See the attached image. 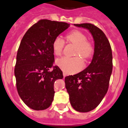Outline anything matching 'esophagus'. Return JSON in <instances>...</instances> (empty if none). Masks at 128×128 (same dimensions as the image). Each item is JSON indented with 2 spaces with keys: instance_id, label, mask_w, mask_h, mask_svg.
<instances>
[{
  "instance_id": "esophagus-1",
  "label": "esophagus",
  "mask_w": 128,
  "mask_h": 128,
  "mask_svg": "<svg viewBox=\"0 0 128 128\" xmlns=\"http://www.w3.org/2000/svg\"><path fill=\"white\" fill-rule=\"evenodd\" d=\"M63 76H64V78H65L66 76V74L65 72H63Z\"/></svg>"
}]
</instances>
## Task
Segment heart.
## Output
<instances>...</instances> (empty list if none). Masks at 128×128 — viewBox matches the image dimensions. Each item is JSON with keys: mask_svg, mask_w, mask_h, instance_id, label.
Returning a JSON list of instances; mask_svg holds the SVG:
<instances>
[{"mask_svg": "<svg viewBox=\"0 0 128 128\" xmlns=\"http://www.w3.org/2000/svg\"><path fill=\"white\" fill-rule=\"evenodd\" d=\"M68 42L76 45L74 56H80L84 59L90 58L92 56L94 48L92 44L87 41L85 34L78 30H74L66 36ZM64 42L60 37H56L52 43V50L54 55L59 56L62 54ZM56 64L68 74H72L78 72L83 66V61L80 57H62L56 60Z\"/></svg>", "mask_w": 128, "mask_h": 128, "instance_id": "b5f03b06", "label": "heart"}]
</instances>
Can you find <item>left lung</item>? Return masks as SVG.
Masks as SVG:
<instances>
[{"label": "left lung", "mask_w": 128, "mask_h": 128, "mask_svg": "<svg viewBox=\"0 0 128 128\" xmlns=\"http://www.w3.org/2000/svg\"><path fill=\"white\" fill-rule=\"evenodd\" d=\"M74 26L88 30L95 42L90 64L82 72L65 78L72 107L78 112H87L96 108L107 94L112 71V54L108 39L100 28L90 23Z\"/></svg>", "instance_id": "8db88e82"}]
</instances>
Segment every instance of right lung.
Returning a JSON list of instances; mask_svg holds the SVG:
<instances>
[{"label":"right lung","mask_w":128,"mask_h":128,"mask_svg":"<svg viewBox=\"0 0 128 128\" xmlns=\"http://www.w3.org/2000/svg\"><path fill=\"white\" fill-rule=\"evenodd\" d=\"M70 25L41 20L28 29L21 40L14 68L16 88L24 103L32 109L45 110L53 101L54 84L63 75L60 68L53 66L52 43Z\"/></svg>","instance_id":"1"}]
</instances>
